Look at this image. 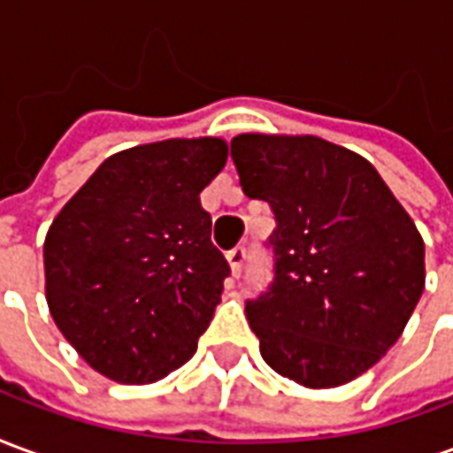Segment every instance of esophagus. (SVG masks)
Here are the masks:
<instances>
[{
  "label": "esophagus",
  "instance_id": "esophagus-1",
  "mask_svg": "<svg viewBox=\"0 0 453 453\" xmlns=\"http://www.w3.org/2000/svg\"><path fill=\"white\" fill-rule=\"evenodd\" d=\"M245 259H247L245 247H235V250H230V252H227V265H230V272H233V276L242 274Z\"/></svg>",
  "mask_w": 453,
  "mask_h": 453
}]
</instances>
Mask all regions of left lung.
Returning a JSON list of instances; mask_svg holds the SVG:
<instances>
[{
  "mask_svg": "<svg viewBox=\"0 0 453 453\" xmlns=\"http://www.w3.org/2000/svg\"><path fill=\"white\" fill-rule=\"evenodd\" d=\"M240 187L276 218L274 281L247 301L262 359L334 388L398 342L425 291V242L371 162L315 135L242 133Z\"/></svg>",
  "mask_w": 453,
  "mask_h": 453,
  "instance_id": "left-lung-1",
  "label": "left lung"
}]
</instances>
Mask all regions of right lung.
Masks as SVG:
<instances>
[{"label":"right lung","instance_id":"right-lung-1","mask_svg":"<svg viewBox=\"0 0 453 453\" xmlns=\"http://www.w3.org/2000/svg\"><path fill=\"white\" fill-rule=\"evenodd\" d=\"M220 138H172L104 159L45 235L58 330L116 383L187 364L230 274L198 194L226 167Z\"/></svg>","mask_w":453,"mask_h":453}]
</instances>
